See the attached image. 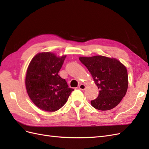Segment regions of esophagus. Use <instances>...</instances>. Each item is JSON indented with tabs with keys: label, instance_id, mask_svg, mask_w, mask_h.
<instances>
[{
	"label": "esophagus",
	"instance_id": "obj_1",
	"mask_svg": "<svg viewBox=\"0 0 149 149\" xmlns=\"http://www.w3.org/2000/svg\"><path fill=\"white\" fill-rule=\"evenodd\" d=\"M79 89H81V90H84L86 89V86L83 84H81L79 86Z\"/></svg>",
	"mask_w": 149,
	"mask_h": 149
}]
</instances>
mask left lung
Wrapping results in <instances>:
<instances>
[{"mask_svg":"<svg viewBox=\"0 0 149 149\" xmlns=\"http://www.w3.org/2000/svg\"><path fill=\"white\" fill-rule=\"evenodd\" d=\"M79 60L87 68L100 89L97 97L91 102L92 106L100 111H107L118 106L128 88L125 66L116 58L101 55L81 56Z\"/></svg>","mask_w":149,"mask_h":149,"instance_id":"1","label":"left lung"}]
</instances>
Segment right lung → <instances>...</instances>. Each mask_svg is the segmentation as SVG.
<instances>
[{"label":"right lung","mask_w":149,"mask_h":149,"mask_svg":"<svg viewBox=\"0 0 149 149\" xmlns=\"http://www.w3.org/2000/svg\"><path fill=\"white\" fill-rule=\"evenodd\" d=\"M66 55L37 54L26 71L25 86L30 100L40 109L54 112L64 106L73 89L58 75Z\"/></svg>","instance_id":"obj_1"}]
</instances>
